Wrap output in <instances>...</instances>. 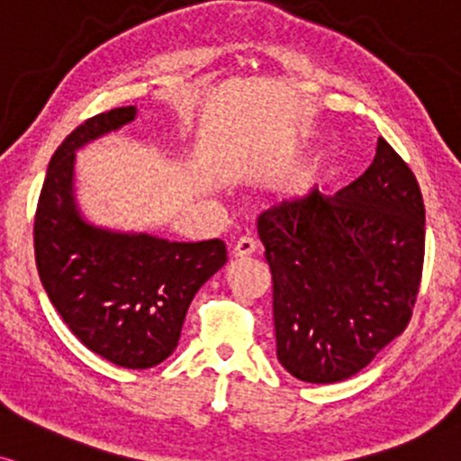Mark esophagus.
Returning <instances> with one entry per match:
<instances>
[{
    "instance_id": "obj_1",
    "label": "esophagus",
    "mask_w": 461,
    "mask_h": 461,
    "mask_svg": "<svg viewBox=\"0 0 461 461\" xmlns=\"http://www.w3.org/2000/svg\"><path fill=\"white\" fill-rule=\"evenodd\" d=\"M255 253V242L253 238H240V240L236 242L234 247H231V255H234L236 259H245L249 255Z\"/></svg>"
}]
</instances>
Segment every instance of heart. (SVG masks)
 <instances>
[{
    "label": "heart",
    "mask_w": 461,
    "mask_h": 461,
    "mask_svg": "<svg viewBox=\"0 0 461 461\" xmlns=\"http://www.w3.org/2000/svg\"><path fill=\"white\" fill-rule=\"evenodd\" d=\"M304 149H307V141L298 140L290 148V157H298ZM341 171L343 167L339 154L324 149V152L315 154V157L294 176L292 191L301 197L312 195V193L318 191H329V188L341 177Z\"/></svg>",
    "instance_id": "obj_1"
}]
</instances>
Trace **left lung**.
Instances as JSON below:
<instances>
[{"label":"left lung","mask_w":461,"mask_h":461,"mask_svg":"<svg viewBox=\"0 0 461 461\" xmlns=\"http://www.w3.org/2000/svg\"><path fill=\"white\" fill-rule=\"evenodd\" d=\"M258 234L273 273L276 357L312 384L348 380L402 335L425 255L417 177L384 140L337 193L266 208Z\"/></svg>","instance_id":"obj_1"}]
</instances>
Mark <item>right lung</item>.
Instances as JSON below:
<instances>
[{
  "mask_svg": "<svg viewBox=\"0 0 461 461\" xmlns=\"http://www.w3.org/2000/svg\"><path fill=\"white\" fill-rule=\"evenodd\" d=\"M137 107L94 115L49 163L34 221L36 268L49 301L83 346L126 369L176 350L188 304L227 262L225 242H174L94 225L75 195L77 149L120 131Z\"/></svg>",
  "mask_w": 461,
  "mask_h": 461,
  "instance_id": "obj_1",
  "label": "right lung"
}]
</instances>
